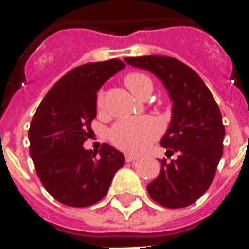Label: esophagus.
Wrapping results in <instances>:
<instances>
[{
	"mask_svg": "<svg viewBox=\"0 0 249 249\" xmlns=\"http://www.w3.org/2000/svg\"><path fill=\"white\" fill-rule=\"evenodd\" d=\"M125 160H126V162L136 161V160H139V156H136V155H125Z\"/></svg>",
	"mask_w": 249,
	"mask_h": 249,
	"instance_id": "esophagus-1",
	"label": "esophagus"
}]
</instances>
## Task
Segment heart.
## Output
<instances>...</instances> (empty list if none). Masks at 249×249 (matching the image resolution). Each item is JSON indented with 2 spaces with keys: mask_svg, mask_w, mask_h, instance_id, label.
<instances>
[{
  "mask_svg": "<svg viewBox=\"0 0 249 249\" xmlns=\"http://www.w3.org/2000/svg\"><path fill=\"white\" fill-rule=\"evenodd\" d=\"M125 87L130 92L140 97L146 89H152L149 77L140 71H130L124 77ZM97 109L104 108V93L98 92L96 97ZM161 133V126L153 117H137V119H123L114 123L109 129L108 137L110 142L120 149L132 153H139L151 145Z\"/></svg>",
  "mask_w": 249,
  "mask_h": 249,
  "instance_id": "heart-1",
  "label": "heart"
}]
</instances>
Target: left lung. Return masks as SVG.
I'll return each instance as SVG.
<instances>
[{"label":"left lung","instance_id":"8db88e82","mask_svg":"<svg viewBox=\"0 0 249 249\" xmlns=\"http://www.w3.org/2000/svg\"><path fill=\"white\" fill-rule=\"evenodd\" d=\"M125 62L156 74L173 100L171 126L161 139L167 157L160 160L161 171L148 184V193L165 208L188 207L211 187L223 155L225 129L219 107L201 77L178 58L126 57Z\"/></svg>","mask_w":249,"mask_h":249}]
</instances>
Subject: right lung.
I'll return each instance as SVG.
<instances>
[{
	"label": "right lung",
	"instance_id": "right-lung-1",
	"mask_svg": "<svg viewBox=\"0 0 249 249\" xmlns=\"http://www.w3.org/2000/svg\"><path fill=\"white\" fill-rule=\"evenodd\" d=\"M125 64L113 58L71 69L46 93L32 119L29 153L41 184L68 207H89L107 195L124 155L103 144L84 149L96 119L97 90Z\"/></svg>",
	"mask_w": 249,
	"mask_h": 249
}]
</instances>
